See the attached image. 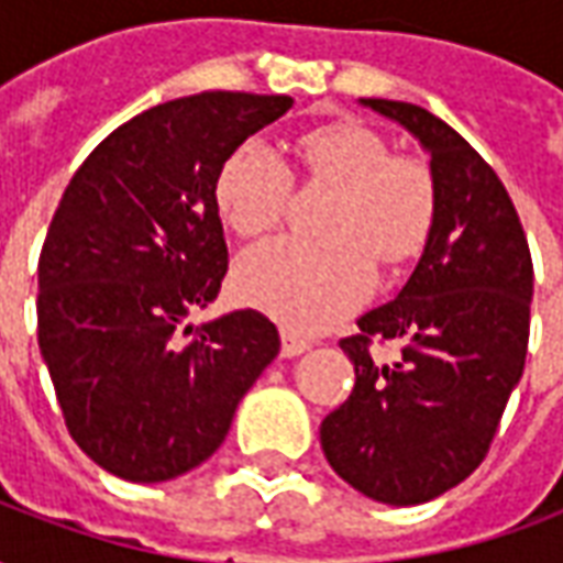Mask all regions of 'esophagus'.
I'll return each instance as SVG.
<instances>
[{
  "instance_id": "obj_1",
  "label": "esophagus",
  "mask_w": 563,
  "mask_h": 563,
  "mask_svg": "<svg viewBox=\"0 0 563 563\" xmlns=\"http://www.w3.org/2000/svg\"><path fill=\"white\" fill-rule=\"evenodd\" d=\"M280 341H283V355H286V358L307 353V350L313 346V343L307 341V338H301V334H295V331H289V329L280 331Z\"/></svg>"
}]
</instances>
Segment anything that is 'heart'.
<instances>
[{
    "instance_id": "b5f03b06",
    "label": "heart",
    "mask_w": 563,
    "mask_h": 563,
    "mask_svg": "<svg viewBox=\"0 0 563 563\" xmlns=\"http://www.w3.org/2000/svg\"><path fill=\"white\" fill-rule=\"evenodd\" d=\"M298 153L310 184L331 186L322 213L325 241L277 238L246 250L234 265V295L295 331L341 322L365 301L386 268L413 262L437 220L434 172L416 156H395L379 132L329 123L305 132ZM292 174L262 141L250 139L225 156L213 198L225 225L241 238L271 232L286 213Z\"/></svg>"
}]
</instances>
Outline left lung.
<instances>
[{
    "instance_id": "obj_1",
    "label": "left lung",
    "mask_w": 563,
    "mask_h": 563,
    "mask_svg": "<svg viewBox=\"0 0 563 563\" xmlns=\"http://www.w3.org/2000/svg\"><path fill=\"white\" fill-rule=\"evenodd\" d=\"M431 153L434 232L395 301L358 319L341 350L355 365L346 401L322 419L334 473L379 504L410 507L467 479L519 386L531 331L533 265L495 168L419 104L362 99ZM402 343L386 366L374 342Z\"/></svg>"
}]
</instances>
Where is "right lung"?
I'll return each instance as SVG.
<instances>
[{
    "label": "right lung",
    "mask_w": 563,
    "mask_h": 563,
    "mask_svg": "<svg viewBox=\"0 0 563 563\" xmlns=\"http://www.w3.org/2000/svg\"><path fill=\"white\" fill-rule=\"evenodd\" d=\"M292 108L289 96L198 92L117 126L59 198L38 256V350L99 467L165 483L210 459L280 353L258 310L189 325L229 271L217 172Z\"/></svg>",
    "instance_id": "obj_1"
}]
</instances>
